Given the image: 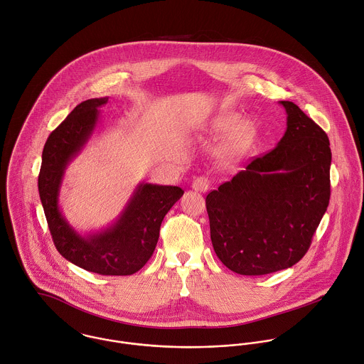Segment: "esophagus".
I'll list each match as a JSON object with an SVG mask.
<instances>
[{
    "label": "esophagus",
    "instance_id": "1",
    "mask_svg": "<svg viewBox=\"0 0 364 364\" xmlns=\"http://www.w3.org/2000/svg\"><path fill=\"white\" fill-rule=\"evenodd\" d=\"M193 190L200 191V193H205L210 188V180L207 177H197L193 181Z\"/></svg>",
    "mask_w": 364,
    "mask_h": 364
}]
</instances>
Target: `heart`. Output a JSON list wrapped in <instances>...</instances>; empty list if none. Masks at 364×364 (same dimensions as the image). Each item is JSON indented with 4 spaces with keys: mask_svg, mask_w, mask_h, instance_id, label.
<instances>
[{
    "mask_svg": "<svg viewBox=\"0 0 364 364\" xmlns=\"http://www.w3.org/2000/svg\"><path fill=\"white\" fill-rule=\"evenodd\" d=\"M236 125H237V118L235 115L232 114L219 115L200 131V136H219L233 131Z\"/></svg>",
    "mask_w": 364,
    "mask_h": 364,
    "instance_id": "b5f03b06",
    "label": "heart"
}]
</instances>
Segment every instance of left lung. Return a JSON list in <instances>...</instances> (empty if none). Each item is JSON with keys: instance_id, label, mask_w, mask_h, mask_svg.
<instances>
[{"instance_id": "1", "label": "left lung", "mask_w": 364, "mask_h": 364, "mask_svg": "<svg viewBox=\"0 0 364 364\" xmlns=\"http://www.w3.org/2000/svg\"><path fill=\"white\" fill-rule=\"evenodd\" d=\"M274 149L207 196L219 260L242 276L289 269L306 253L331 197L326 134L291 101Z\"/></svg>"}]
</instances>
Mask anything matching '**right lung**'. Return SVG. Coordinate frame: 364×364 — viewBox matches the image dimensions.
Instances as JSON below:
<instances>
[{
    "instance_id": "obj_1",
    "label": "right lung",
    "mask_w": 364,
    "mask_h": 364,
    "mask_svg": "<svg viewBox=\"0 0 364 364\" xmlns=\"http://www.w3.org/2000/svg\"><path fill=\"white\" fill-rule=\"evenodd\" d=\"M107 102L108 97H101L78 104L50 134L42 153L38 188L55 246L66 260L102 276H129L153 255L161 220L184 191L142 181L111 225L88 233L73 228L60 208V188L70 161L91 139L100 108Z\"/></svg>"
}]
</instances>
